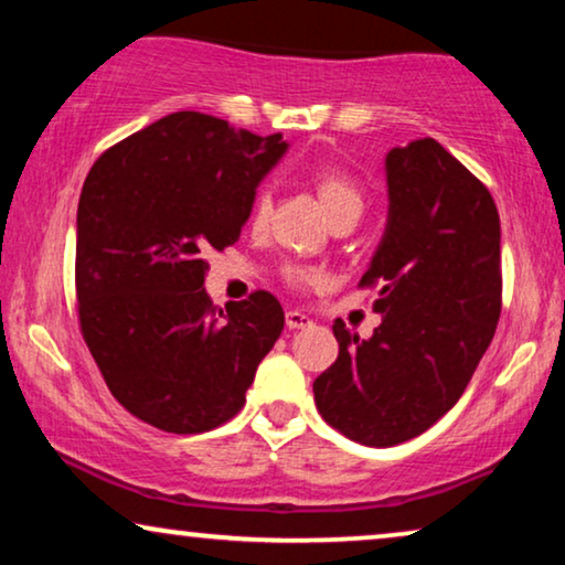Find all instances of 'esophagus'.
I'll return each mask as SVG.
<instances>
[{
	"label": "esophagus",
	"mask_w": 565,
	"mask_h": 565,
	"mask_svg": "<svg viewBox=\"0 0 565 565\" xmlns=\"http://www.w3.org/2000/svg\"><path fill=\"white\" fill-rule=\"evenodd\" d=\"M285 323H288V329H308L313 321L300 311H288L285 313Z\"/></svg>",
	"instance_id": "esophagus-1"
}]
</instances>
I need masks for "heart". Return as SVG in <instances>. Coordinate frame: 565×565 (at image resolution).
<instances>
[{"label":"heart","instance_id":"obj_1","mask_svg":"<svg viewBox=\"0 0 565 565\" xmlns=\"http://www.w3.org/2000/svg\"><path fill=\"white\" fill-rule=\"evenodd\" d=\"M313 188L331 223L347 218V215H358L360 218L362 207H365V198H362V190L350 180V177L334 172V169H321V172L313 174ZM269 213H273V198H269L267 190H259L249 205L252 228H265ZM282 275L290 285L319 282V273L306 265H285Z\"/></svg>","mask_w":565,"mask_h":565}]
</instances>
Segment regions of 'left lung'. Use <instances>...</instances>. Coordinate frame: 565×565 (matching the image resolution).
<instances>
[{
	"label": "left lung",
	"mask_w": 565,
	"mask_h": 565,
	"mask_svg": "<svg viewBox=\"0 0 565 565\" xmlns=\"http://www.w3.org/2000/svg\"><path fill=\"white\" fill-rule=\"evenodd\" d=\"M388 223L360 288L381 327L334 321L339 358L313 381L323 422L367 447L419 437L458 404L501 313V226L486 184L435 138L385 157Z\"/></svg>",
	"instance_id": "8db88e82"
}]
</instances>
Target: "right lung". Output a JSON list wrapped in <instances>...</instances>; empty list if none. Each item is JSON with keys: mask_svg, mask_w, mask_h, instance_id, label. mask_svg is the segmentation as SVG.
Wrapping results in <instances>:
<instances>
[{"mask_svg": "<svg viewBox=\"0 0 565 565\" xmlns=\"http://www.w3.org/2000/svg\"><path fill=\"white\" fill-rule=\"evenodd\" d=\"M288 149L203 113H172L89 169L76 211L79 329L120 406L198 435L242 412L285 327L257 290L215 308L205 254L236 244L269 169Z\"/></svg>", "mask_w": 565, "mask_h": 565, "instance_id": "right-lung-1", "label": "right lung"}]
</instances>
